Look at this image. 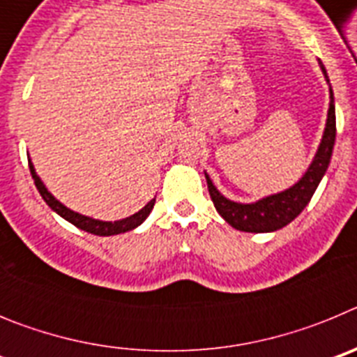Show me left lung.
<instances>
[{"mask_svg":"<svg viewBox=\"0 0 357 357\" xmlns=\"http://www.w3.org/2000/svg\"><path fill=\"white\" fill-rule=\"evenodd\" d=\"M320 68L326 75V80L329 82L327 71L321 62ZM329 91L331 103L329 112H327L326 132H324V137H321V143L318 146L313 162L307 168L305 175L295 185H291L282 193L272 195V197H266L259 202H254V204H238V202H232L223 197L214 188V184L206 173L211 200H213L218 213L222 214V218L230 227L243 230V232H273V230H279L288 225V223H291L304 211L309 200L313 198L321 176L326 175L327 168H329L334 139H336V114H334V94L331 85Z\"/></svg>","mask_w":357,"mask_h":357,"instance_id":"8db88e82","label":"left lung"}]
</instances>
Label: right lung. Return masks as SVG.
<instances>
[{
  "label": "right lung",
  "instance_id": "right-lung-1",
  "mask_svg": "<svg viewBox=\"0 0 357 357\" xmlns=\"http://www.w3.org/2000/svg\"><path fill=\"white\" fill-rule=\"evenodd\" d=\"M28 166H30V173L31 176H33L36 188L39 189V193L40 197L44 198V202H46V204H48V206L52 207L59 216L68 220L69 223H73V225L78 227V229L85 230V232H91V234L114 236V234H121V232H128V230L135 229V227L141 225V223L146 220L148 214H150L151 209H153V204H155V198H153V200L148 202L146 206H144L139 213L132 214V216L125 218V220H118V222H100V220H94V218L84 216V214H78L75 213V211L68 209L64 204H61V202L56 200V198L50 193L48 189H46V185L43 184V181L37 176L36 168H33V164H31L30 160H28Z\"/></svg>",
  "mask_w": 357,
  "mask_h": 357
}]
</instances>
